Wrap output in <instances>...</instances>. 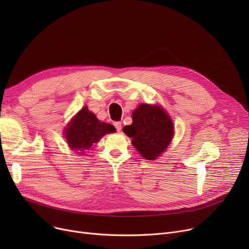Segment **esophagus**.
I'll use <instances>...</instances> for the list:
<instances>
[{
    "mask_svg": "<svg viewBox=\"0 0 249 249\" xmlns=\"http://www.w3.org/2000/svg\"><path fill=\"white\" fill-rule=\"evenodd\" d=\"M114 125H115V127H116V129H117V131L120 132L121 129H122V123H121V122H115Z\"/></svg>",
    "mask_w": 249,
    "mask_h": 249,
    "instance_id": "1",
    "label": "esophagus"
}]
</instances>
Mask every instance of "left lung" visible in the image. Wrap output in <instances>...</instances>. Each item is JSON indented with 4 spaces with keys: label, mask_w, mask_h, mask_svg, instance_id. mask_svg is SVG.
I'll return each instance as SVG.
<instances>
[{
    "label": "left lung",
    "mask_w": 249,
    "mask_h": 249,
    "mask_svg": "<svg viewBox=\"0 0 249 249\" xmlns=\"http://www.w3.org/2000/svg\"><path fill=\"white\" fill-rule=\"evenodd\" d=\"M132 124L123 128L132 145L144 160H154L164 152L174 137V123L160 105L140 104L132 113Z\"/></svg>",
    "instance_id": "left-lung-1"
}]
</instances>
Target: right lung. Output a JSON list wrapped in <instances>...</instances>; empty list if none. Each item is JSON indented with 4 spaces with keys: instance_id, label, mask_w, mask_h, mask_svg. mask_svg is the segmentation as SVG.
I'll return each mask as SVG.
<instances>
[{
    "instance_id": "add662e5",
    "label": "right lung",
    "mask_w": 249,
    "mask_h": 249,
    "mask_svg": "<svg viewBox=\"0 0 249 249\" xmlns=\"http://www.w3.org/2000/svg\"><path fill=\"white\" fill-rule=\"evenodd\" d=\"M115 131L113 125L98 120L96 115L89 112L86 106L64 128V136L72 150L84 153V150H89L104 135Z\"/></svg>"
}]
</instances>
